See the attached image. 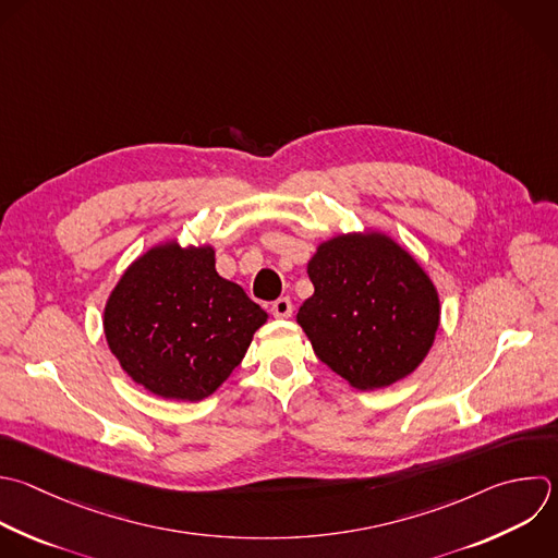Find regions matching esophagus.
Returning <instances> with one entry per match:
<instances>
[{
	"label": "esophagus",
	"instance_id": "esophagus-1",
	"mask_svg": "<svg viewBox=\"0 0 558 558\" xmlns=\"http://www.w3.org/2000/svg\"><path fill=\"white\" fill-rule=\"evenodd\" d=\"M270 312H272L275 318H290L292 316V301L288 296H281L270 305Z\"/></svg>",
	"mask_w": 558,
	"mask_h": 558
}]
</instances>
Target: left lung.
I'll return each instance as SVG.
<instances>
[{
    "label": "left lung",
    "mask_w": 558,
    "mask_h": 558,
    "mask_svg": "<svg viewBox=\"0 0 558 558\" xmlns=\"http://www.w3.org/2000/svg\"><path fill=\"white\" fill-rule=\"evenodd\" d=\"M314 294L296 323L314 353L357 390L386 388L427 357L440 296L397 240L381 231L336 233L307 262Z\"/></svg>",
    "instance_id": "8db88e82"
}]
</instances>
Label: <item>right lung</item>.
<instances>
[{
	"mask_svg": "<svg viewBox=\"0 0 558 558\" xmlns=\"http://www.w3.org/2000/svg\"><path fill=\"white\" fill-rule=\"evenodd\" d=\"M268 314L218 275L211 244L166 240L111 290L102 327L124 373L161 399L203 401L246 355Z\"/></svg>",
	"mask_w": 558,
	"mask_h": 558,
	"instance_id": "1",
	"label": "right lung"
}]
</instances>
